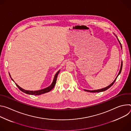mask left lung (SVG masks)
<instances>
[{
  "instance_id": "obj_1",
  "label": "left lung",
  "mask_w": 131,
  "mask_h": 131,
  "mask_svg": "<svg viewBox=\"0 0 131 131\" xmlns=\"http://www.w3.org/2000/svg\"><path fill=\"white\" fill-rule=\"evenodd\" d=\"M116 36V37H117V39H118V41H119V44L120 45V47H121V49H122V45H121V43H120V41L119 40V39H118V38H117V36ZM122 61H121V67H120V71H119V73H118V74L117 75V77L116 78V79L114 80V81L112 82L110 84H109L108 86H106V87H105V88H103V89H99V90H84L85 91H87V92H92V93H96V92H103V91H106V90H107V89H108L109 88H110L112 85H113V84H114V83H115V82L116 81V79H117V77H118V76L119 75V74H120V73H121V70H122Z\"/></svg>"
}]
</instances>
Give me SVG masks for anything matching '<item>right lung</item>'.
I'll use <instances>...</instances> for the list:
<instances>
[{"mask_svg":"<svg viewBox=\"0 0 131 131\" xmlns=\"http://www.w3.org/2000/svg\"><path fill=\"white\" fill-rule=\"evenodd\" d=\"M60 71V70H59L57 73H56V74H55L54 76V77L53 78V82L52 83H51V84L48 87L46 88H45V89H41V90H37V91H29V90H25L23 89H22V88H21L20 86H18L16 83H15L16 85L18 87V88L21 91H22L23 92L26 93V94H29V95H41V94H44V93H47V92H50V91H51L54 87L55 84H56V82H57V78H58V75L59 74V72ZM9 73V76L11 79V80L12 81H14V80L12 79V78H11V76L10 75V73Z\"/></svg>","mask_w":131,"mask_h":131,"instance_id":"obj_1","label":"right lung"}]
</instances>
